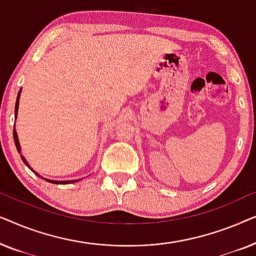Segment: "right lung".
<instances>
[{
    "mask_svg": "<svg viewBox=\"0 0 256 256\" xmlns=\"http://www.w3.org/2000/svg\"><path fill=\"white\" fill-rule=\"evenodd\" d=\"M20 90H20V92H18V94H17V99H16V104H15V118H17V113H18V104H20ZM14 142H15V146H16V149H17V152H18L20 154V158H22V160L24 163H26V166L29 168V169L32 171V172H34L37 174L38 177H40V178H43V180H48V183H52V184H71V183H74V182H78V180H46V178H44V177H42V176H40V174L38 172H36V171H34L32 168L30 166V164L28 163V160H26V157H24L23 155H22V152H20V141H18V136H17V132H16V129H15V126H14Z\"/></svg>",
    "mask_w": 256,
    "mask_h": 256,
    "instance_id": "1",
    "label": "right lung"
}]
</instances>
